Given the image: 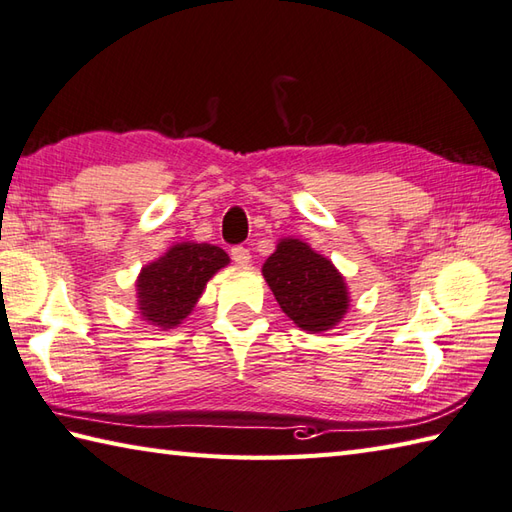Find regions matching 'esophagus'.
<instances>
[{"label":"esophagus","mask_w":512,"mask_h":512,"mask_svg":"<svg viewBox=\"0 0 512 512\" xmlns=\"http://www.w3.org/2000/svg\"><path fill=\"white\" fill-rule=\"evenodd\" d=\"M232 260L236 265H241V267H245V265H249V260H252V256H249V249L247 247H234L232 249Z\"/></svg>","instance_id":"34e87169"}]
</instances>
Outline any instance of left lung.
<instances>
[{
  "mask_svg": "<svg viewBox=\"0 0 512 512\" xmlns=\"http://www.w3.org/2000/svg\"><path fill=\"white\" fill-rule=\"evenodd\" d=\"M263 276L280 309L302 331L322 333L349 309V289L329 258L298 238H283L263 265Z\"/></svg>",
  "mask_w": 512,
  "mask_h": 512,
  "instance_id": "obj_1",
  "label": "left lung"
}]
</instances>
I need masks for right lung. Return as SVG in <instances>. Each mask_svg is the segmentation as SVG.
<instances>
[{
	"instance_id": "add662e5",
	"label": "right lung",
	"mask_w": 512,
	"mask_h": 512,
	"mask_svg": "<svg viewBox=\"0 0 512 512\" xmlns=\"http://www.w3.org/2000/svg\"><path fill=\"white\" fill-rule=\"evenodd\" d=\"M229 263L221 247L207 243H176L137 280L139 314L161 329L179 327L192 314L203 289L218 269Z\"/></svg>"
}]
</instances>
